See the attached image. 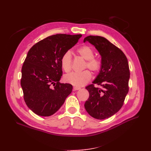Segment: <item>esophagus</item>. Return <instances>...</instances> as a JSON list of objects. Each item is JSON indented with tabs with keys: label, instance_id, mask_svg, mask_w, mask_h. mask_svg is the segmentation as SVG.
<instances>
[{
	"label": "esophagus",
	"instance_id": "obj_1",
	"mask_svg": "<svg viewBox=\"0 0 151 151\" xmlns=\"http://www.w3.org/2000/svg\"><path fill=\"white\" fill-rule=\"evenodd\" d=\"M81 89V88H79V87H77V86H75V87L73 88V89L75 91H76V90H79V89Z\"/></svg>",
	"mask_w": 151,
	"mask_h": 151
}]
</instances>
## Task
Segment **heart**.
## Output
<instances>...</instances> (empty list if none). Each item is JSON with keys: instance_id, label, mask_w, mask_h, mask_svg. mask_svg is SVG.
Instances as JSON below:
<instances>
[{"instance_id": "1", "label": "heart", "mask_w": 151, "mask_h": 151, "mask_svg": "<svg viewBox=\"0 0 151 151\" xmlns=\"http://www.w3.org/2000/svg\"><path fill=\"white\" fill-rule=\"evenodd\" d=\"M77 52L83 58L86 60L85 67H88L94 72H98L102 67L101 61L94 58L95 52L93 49L88 45H83L77 49ZM61 66L65 72H69L71 69L72 57L70 51H66L60 60ZM91 73L88 70H83L81 72H73L67 74L64 76L65 81L73 86H83L90 81Z\"/></svg>"}]
</instances>
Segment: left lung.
Here are the masks:
<instances>
[{
	"instance_id": "left-lung-1",
	"label": "left lung",
	"mask_w": 151,
	"mask_h": 151,
	"mask_svg": "<svg viewBox=\"0 0 151 151\" xmlns=\"http://www.w3.org/2000/svg\"><path fill=\"white\" fill-rule=\"evenodd\" d=\"M86 41L100 54L102 67L93 84L86 87L89 97L84 107L91 117L104 119L120 110L129 92V63L123 51L106 38L89 36L84 38V42ZM95 83L101 88L95 87Z\"/></svg>"
}]
</instances>
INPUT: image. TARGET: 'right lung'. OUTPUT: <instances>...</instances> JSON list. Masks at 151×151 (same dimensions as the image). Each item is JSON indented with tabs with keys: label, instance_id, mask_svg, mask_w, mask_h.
<instances>
[{
	"label": "right lung",
	"instance_id": "obj_1",
	"mask_svg": "<svg viewBox=\"0 0 151 151\" xmlns=\"http://www.w3.org/2000/svg\"><path fill=\"white\" fill-rule=\"evenodd\" d=\"M81 37V34L52 35L35 44L28 52L22 67L21 85L24 101L34 113L50 116L71 93V84L60 82V60Z\"/></svg>",
	"mask_w": 151,
	"mask_h": 151
}]
</instances>
